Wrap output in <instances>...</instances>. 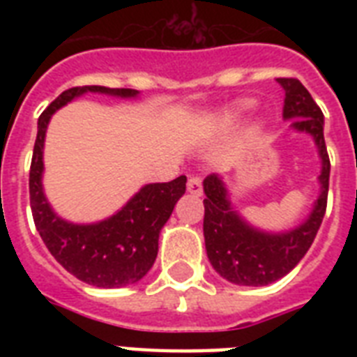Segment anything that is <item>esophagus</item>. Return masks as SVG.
Returning a JSON list of instances; mask_svg holds the SVG:
<instances>
[{"label": "esophagus", "instance_id": "1", "mask_svg": "<svg viewBox=\"0 0 357 357\" xmlns=\"http://www.w3.org/2000/svg\"><path fill=\"white\" fill-rule=\"evenodd\" d=\"M187 190L190 195L200 196L202 195V179L198 176H190L189 181H187Z\"/></svg>", "mask_w": 357, "mask_h": 357}]
</instances>
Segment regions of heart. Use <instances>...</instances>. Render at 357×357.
<instances>
[{
  "label": "heart",
  "instance_id": "1",
  "mask_svg": "<svg viewBox=\"0 0 357 357\" xmlns=\"http://www.w3.org/2000/svg\"><path fill=\"white\" fill-rule=\"evenodd\" d=\"M252 107H254V100H241V102L234 105V111L241 114L244 113V111H250Z\"/></svg>",
  "mask_w": 357,
  "mask_h": 357
}]
</instances>
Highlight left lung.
Returning a JSON list of instances; mask_svg holds the SVG:
<instances>
[{"instance_id":"left-lung-1","label":"left lung","mask_w":357,"mask_h":357,"mask_svg":"<svg viewBox=\"0 0 357 357\" xmlns=\"http://www.w3.org/2000/svg\"><path fill=\"white\" fill-rule=\"evenodd\" d=\"M285 91L283 120L291 129L310 135L319 151V196L310 215L291 229L266 231L255 228L231 204L222 176L211 174L204 179L206 215L204 237L209 263L229 283L246 287H263L293 271L315 241L326 213L330 159L324 144V114L298 79H276Z\"/></svg>"}]
</instances>
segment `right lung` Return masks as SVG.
Returning a JSON list of instances; mask_svg holds the SVG:
<instances>
[{
    "mask_svg": "<svg viewBox=\"0 0 357 357\" xmlns=\"http://www.w3.org/2000/svg\"><path fill=\"white\" fill-rule=\"evenodd\" d=\"M86 92L123 100L139 96V91L133 89L89 85L68 89L50 103L38 119L31 161V211L44 244L70 274L94 287L119 289L140 282L153 266L161 229L185 195L187 178L179 176L168 183L144 185L114 215L98 222L75 224L57 215L42 185L47 123L55 111Z\"/></svg>",
    "mask_w": 357,
    "mask_h": 357,
    "instance_id": "1",
    "label": "right lung"
}]
</instances>
